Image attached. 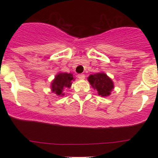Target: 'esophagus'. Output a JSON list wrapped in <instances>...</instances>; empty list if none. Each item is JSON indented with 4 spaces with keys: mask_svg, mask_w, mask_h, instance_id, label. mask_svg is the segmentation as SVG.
Instances as JSON below:
<instances>
[{
    "mask_svg": "<svg viewBox=\"0 0 158 158\" xmlns=\"http://www.w3.org/2000/svg\"><path fill=\"white\" fill-rule=\"evenodd\" d=\"M85 76L84 74H79V75H78V78H79V79H85Z\"/></svg>",
    "mask_w": 158,
    "mask_h": 158,
    "instance_id": "obj_1",
    "label": "esophagus"
}]
</instances>
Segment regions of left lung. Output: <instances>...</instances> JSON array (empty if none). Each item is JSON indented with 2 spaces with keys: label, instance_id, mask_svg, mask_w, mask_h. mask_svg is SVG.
<instances>
[{
  "label": "left lung",
  "instance_id": "left-lung-1",
  "mask_svg": "<svg viewBox=\"0 0 158 158\" xmlns=\"http://www.w3.org/2000/svg\"><path fill=\"white\" fill-rule=\"evenodd\" d=\"M88 81L91 86L98 92V95L102 97H107L111 95V91L114 88L112 79L104 72L90 75Z\"/></svg>",
  "mask_w": 158,
  "mask_h": 158
}]
</instances>
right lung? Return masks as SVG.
Segmentation results:
<instances>
[{
  "label": "right lung",
  "mask_w": 158,
  "mask_h": 158,
  "mask_svg": "<svg viewBox=\"0 0 158 158\" xmlns=\"http://www.w3.org/2000/svg\"><path fill=\"white\" fill-rule=\"evenodd\" d=\"M75 79L72 73H61V72L58 73L51 82L50 87L52 92L60 97L64 96L65 93L63 92L64 89L71 88L73 81Z\"/></svg>",
  "instance_id": "add662e5"
}]
</instances>
